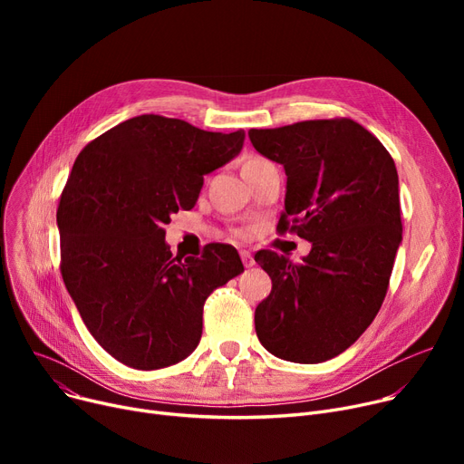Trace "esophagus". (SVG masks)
Masks as SVG:
<instances>
[{
  "mask_svg": "<svg viewBox=\"0 0 464 464\" xmlns=\"http://www.w3.org/2000/svg\"><path fill=\"white\" fill-rule=\"evenodd\" d=\"M240 259L242 263H245V266H252L254 265V257L248 250H240Z\"/></svg>",
  "mask_w": 464,
  "mask_h": 464,
  "instance_id": "1",
  "label": "esophagus"
}]
</instances>
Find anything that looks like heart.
<instances>
[{"instance_id": "1", "label": "heart", "mask_w": 464, "mask_h": 464, "mask_svg": "<svg viewBox=\"0 0 464 464\" xmlns=\"http://www.w3.org/2000/svg\"><path fill=\"white\" fill-rule=\"evenodd\" d=\"M250 161H257V158H256V160H250ZM246 163H248V161H246Z\"/></svg>"}]
</instances>
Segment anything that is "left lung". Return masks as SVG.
Here are the masks:
<instances>
[{
  "label": "left lung",
  "instance_id": "8db88e82",
  "mask_svg": "<svg viewBox=\"0 0 464 464\" xmlns=\"http://www.w3.org/2000/svg\"><path fill=\"white\" fill-rule=\"evenodd\" d=\"M248 137L285 170L278 231L312 242L301 263L256 254L273 280L256 308V333L280 359L324 362L348 350L383 303L402 240L397 167L350 118L250 130Z\"/></svg>",
  "mask_w": 464,
  "mask_h": 464
}]
</instances>
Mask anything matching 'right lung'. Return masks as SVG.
Instances as JSON below:
<instances>
[{"instance_id": "obj_1", "label": "right lung", "mask_w": 464, "mask_h": 464, "mask_svg": "<svg viewBox=\"0 0 464 464\" xmlns=\"http://www.w3.org/2000/svg\"><path fill=\"white\" fill-rule=\"evenodd\" d=\"M245 130L214 133L140 114L84 146L56 212L62 276L81 318L120 362L156 371L186 359L203 304L245 266L229 245L173 257L163 226L198 203L203 177L231 161Z\"/></svg>"}]
</instances>
